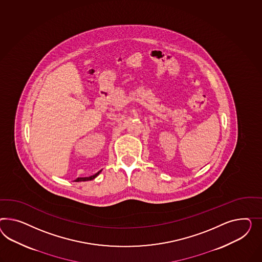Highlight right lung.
<instances>
[{
    "label": "right lung",
    "mask_w": 262,
    "mask_h": 262,
    "mask_svg": "<svg viewBox=\"0 0 262 262\" xmlns=\"http://www.w3.org/2000/svg\"><path fill=\"white\" fill-rule=\"evenodd\" d=\"M100 172H101V170H99L97 173L93 174V176H92V177H78L77 179H75V181H76V182H79V181H89V180H92V179H94L95 177H97V176L99 174Z\"/></svg>",
    "instance_id": "right-lung-1"
}]
</instances>
